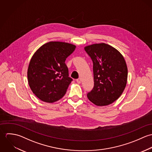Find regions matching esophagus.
<instances>
[{
  "mask_svg": "<svg viewBox=\"0 0 152 152\" xmlns=\"http://www.w3.org/2000/svg\"><path fill=\"white\" fill-rule=\"evenodd\" d=\"M77 83L78 84H80V83H81V78H78V79L77 80Z\"/></svg>",
  "mask_w": 152,
  "mask_h": 152,
  "instance_id": "obj_1",
  "label": "esophagus"
}]
</instances>
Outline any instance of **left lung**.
Here are the masks:
<instances>
[{"label": "left lung", "instance_id": "1", "mask_svg": "<svg viewBox=\"0 0 152 152\" xmlns=\"http://www.w3.org/2000/svg\"><path fill=\"white\" fill-rule=\"evenodd\" d=\"M84 49L93 63L94 82L87 97L97 106L111 104L119 98L126 86L125 60L116 49L107 44H94Z\"/></svg>", "mask_w": 152, "mask_h": 152}]
</instances>
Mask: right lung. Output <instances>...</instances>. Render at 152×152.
<instances>
[{
	"label": "right lung",
	"mask_w": 152,
	"mask_h": 152,
	"mask_svg": "<svg viewBox=\"0 0 152 152\" xmlns=\"http://www.w3.org/2000/svg\"><path fill=\"white\" fill-rule=\"evenodd\" d=\"M76 46L65 42H50L34 54L28 70V83L32 92L42 101L53 103L62 98L72 79L69 77L66 58Z\"/></svg>",
	"instance_id": "obj_1"
}]
</instances>
